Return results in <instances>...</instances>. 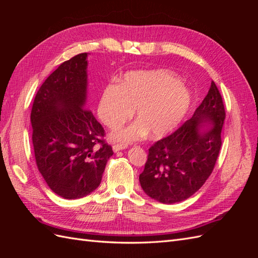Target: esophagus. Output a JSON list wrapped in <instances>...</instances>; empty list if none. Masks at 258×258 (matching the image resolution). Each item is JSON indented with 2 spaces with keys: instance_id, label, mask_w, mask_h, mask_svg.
Segmentation results:
<instances>
[{
  "instance_id": "34e87169",
  "label": "esophagus",
  "mask_w": 258,
  "mask_h": 258,
  "mask_svg": "<svg viewBox=\"0 0 258 258\" xmlns=\"http://www.w3.org/2000/svg\"><path fill=\"white\" fill-rule=\"evenodd\" d=\"M124 148H127V145L126 144H114L113 145V151L116 153V152H118V151H121V150H124Z\"/></svg>"
}]
</instances>
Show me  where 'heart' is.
Instances as JSON below:
<instances>
[{
    "label": "heart",
    "mask_w": 258,
    "mask_h": 258,
    "mask_svg": "<svg viewBox=\"0 0 258 258\" xmlns=\"http://www.w3.org/2000/svg\"><path fill=\"white\" fill-rule=\"evenodd\" d=\"M191 95L177 76L166 70L130 72L119 84L101 90L97 113L104 126L116 129L134 114L138 120L112 134L115 141L134 142L147 132L158 139L174 130L189 110Z\"/></svg>",
    "instance_id": "b5f03b06"
}]
</instances>
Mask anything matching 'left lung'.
I'll use <instances>...</instances> for the list:
<instances>
[{"label":"left lung","instance_id":"obj_1","mask_svg":"<svg viewBox=\"0 0 258 258\" xmlns=\"http://www.w3.org/2000/svg\"><path fill=\"white\" fill-rule=\"evenodd\" d=\"M225 116L222 96L212 82L191 118L148 150L139 177L147 196L172 205L200 189L212 173L220 154ZM206 124L213 127L208 128Z\"/></svg>","mask_w":258,"mask_h":258}]
</instances>
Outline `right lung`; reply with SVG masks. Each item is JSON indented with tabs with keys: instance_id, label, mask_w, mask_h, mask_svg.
<instances>
[{
	"instance_id": "obj_1",
	"label": "right lung",
	"mask_w": 258,
	"mask_h": 258,
	"mask_svg": "<svg viewBox=\"0 0 258 258\" xmlns=\"http://www.w3.org/2000/svg\"><path fill=\"white\" fill-rule=\"evenodd\" d=\"M87 52L61 63L42 84L31 111L36 166L49 188L64 199L97 189L114 154L104 129L86 108Z\"/></svg>"
}]
</instances>
